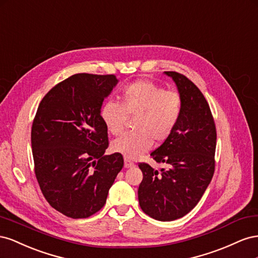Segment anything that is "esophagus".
Wrapping results in <instances>:
<instances>
[{
  "label": "esophagus",
  "instance_id": "1",
  "mask_svg": "<svg viewBox=\"0 0 258 258\" xmlns=\"http://www.w3.org/2000/svg\"><path fill=\"white\" fill-rule=\"evenodd\" d=\"M124 166L126 167V168L133 167V166H135V163H134V162H132L131 160H128L127 158H125V159H124Z\"/></svg>",
  "mask_w": 258,
  "mask_h": 258
}]
</instances>
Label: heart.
Returning a JSON list of instances; mask_svg holds the SVG:
<instances>
[{
  "instance_id": "obj_1",
  "label": "heart",
  "mask_w": 258,
  "mask_h": 258,
  "mask_svg": "<svg viewBox=\"0 0 258 258\" xmlns=\"http://www.w3.org/2000/svg\"><path fill=\"white\" fill-rule=\"evenodd\" d=\"M183 101L181 95L148 80H139L123 88L120 104L107 101L100 108V117L112 135L121 134L127 116L136 117V132L113 141L111 148L127 159H136L148 150L152 142L163 143L180 120Z\"/></svg>"
}]
</instances>
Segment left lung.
I'll use <instances>...</instances> for the list:
<instances>
[{
    "label": "left lung",
    "mask_w": 258,
    "mask_h": 258,
    "mask_svg": "<svg viewBox=\"0 0 258 258\" xmlns=\"http://www.w3.org/2000/svg\"><path fill=\"white\" fill-rule=\"evenodd\" d=\"M177 85L183 107L173 134L156 150L152 159L161 171L141 162L143 180L138 201L150 217L171 222L192 210L201 200L215 171L216 126L209 102L198 86L181 73L165 71Z\"/></svg>",
    "instance_id": "obj_1"
}]
</instances>
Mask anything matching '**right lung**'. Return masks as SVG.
Instances as JSON below:
<instances>
[{"instance_id": "add662e5", "label": "right lung", "mask_w": 258, "mask_h": 258, "mask_svg": "<svg viewBox=\"0 0 258 258\" xmlns=\"http://www.w3.org/2000/svg\"><path fill=\"white\" fill-rule=\"evenodd\" d=\"M114 75L77 73L43 97L31 128L34 174L51 208L71 218L100 211L122 170V154L104 156L108 131L100 108Z\"/></svg>"}]
</instances>
